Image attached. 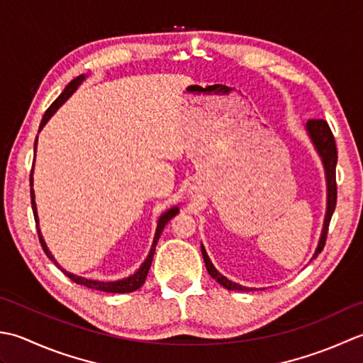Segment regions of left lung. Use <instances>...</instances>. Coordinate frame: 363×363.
<instances>
[{"label": "left lung", "instance_id": "obj_1", "mask_svg": "<svg viewBox=\"0 0 363 363\" xmlns=\"http://www.w3.org/2000/svg\"><path fill=\"white\" fill-rule=\"evenodd\" d=\"M307 131L313 140L318 153H320V157L323 158V164H324V169H326V179H328V211H326V219H324L320 244H318L316 252L313 255V258H316L318 254L324 249V244H326L330 218L332 214H334L335 205H337V179H335L337 145H335V139H334V135H332L329 123L324 119H310L307 122ZM202 255L205 260L206 271H208V274L213 279H216L218 284H220L223 286H225L227 290H232V291H249V288L235 284L232 280H228L227 277L220 274V272L214 268L213 263L210 262V258L206 255V250L203 249V246H202Z\"/></svg>", "mask_w": 363, "mask_h": 363}]
</instances>
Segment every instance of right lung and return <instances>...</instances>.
I'll return each instance as SVG.
<instances>
[{
    "label": "right lung",
    "mask_w": 363,
    "mask_h": 363,
    "mask_svg": "<svg viewBox=\"0 0 363 363\" xmlns=\"http://www.w3.org/2000/svg\"><path fill=\"white\" fill-rule=\"evenodd\" d=\"M84 79V77L83 75H79V77H77L75 79H72L70 83L67 84V87L64 89L62 91V94L59 95V97L51 103L50 105V108L45 111V114H43V117H42V122H40V127H39V130H42L43 128V125H45L47 122H48V119L51 116H53L55 113H56V109L62 105V103L67 100L70 95L75 92V89L78 87V84L81 83V81ZM35 144H37V139H35V143H34V150H35ZM29 183H31V205H33V213H34V220H35V225H37V233H39V241H40V246H42V249H43V252L47 254V257L50 258L51 262H53L59 269H61L65 276L67 277H70V280H73V282L75 284H78V285H84V286H87V288H92V290H99V291H106V293H131V291H135V290H138L139 286H143L144 285V282H145V277H147V274H149V269H150V264H152V260H153V254H155V247H157V242H158V238H160V235H161V232H162V228L166 227V224L169 223V220H171L177 213H179V208H172V210H169L167 213H164L162 214V216L160 218V220H158V227H157V233H155V240H153V244H152V249H150V254H149V257H147V260L143 263V266H140V268L135 272V274L133 276H130V277H127V279H123V280H117V282H97V280H87V279H84V277H78V276H73V274H70V272H67V271H64L61 266H59L57 263H56V260L53 258V255L50 254V250H48V247H47V244H45V241H43V238H42V235H40V230H39V218H37V210H35V202H34V189H33V169H31V177H29Z\"/></svg>",
    "instance_id": "add662e5"
}]
</instances>
